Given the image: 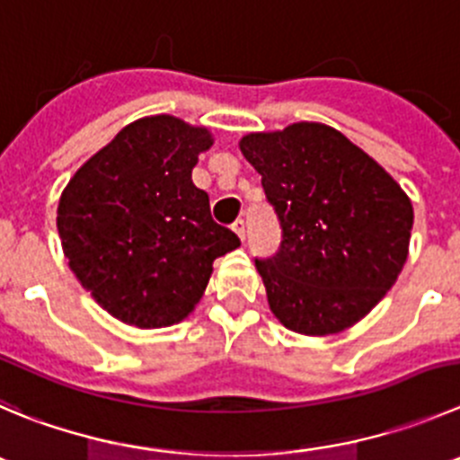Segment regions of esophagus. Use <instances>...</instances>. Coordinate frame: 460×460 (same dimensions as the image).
I'll list each match as a JSON object with an SVG mask.
<instances>
[{
  "label": "esophagus",
  "mask_w": 460,
  "mask_h": 460,
  "mask_svg": "<svg viewBox=\"0 0 460 460\" xmlns=\"http://www.w3.org/2000/svg\"><path fill=\"white\" fill-rule=\"evenodd\" d=\"M234 231L240 240H244V220L243 217H238V220L234 222Z\"/></svg>",
  "instance_id": "obj_1"
}]
</instances>
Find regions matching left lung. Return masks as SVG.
I'll list each match as a JSON object with an SVG mask.
<instances>
[{
    "instance_id": "obj_1",
    "label": "left lung",
    "mask_w": 460,
    "mask_h": 460,
    "mask_svg": "<svg viewBox=\"0 0 460 460\" xmlns=\"http://www.w3.org/2000/svg\"><path fill=\"white\" fill-rule=\"evenodd\" d=\"M240 152L261 174L283 234L272 259H256L270 311L302 336L354 327L404 268L413 229L409 195L327 124L247 133Z\"/></svg>"
}]
</instances>
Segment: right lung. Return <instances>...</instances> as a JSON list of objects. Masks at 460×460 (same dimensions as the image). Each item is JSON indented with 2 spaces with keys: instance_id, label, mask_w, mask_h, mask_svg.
Returning a JSON list of instances; mask_svg holds the SVG:
<instances>
[{
  "instance_id": "1",
  "label": "right lung",
  "mask_w": 460,
  "mask_h": 460,
  "mask_svg": "<svg viewBox=\"0 0 460 460\" xmlns=\"http://www.w3.org/2000/svg\"><path fill=\"white\" fill-rule=\"evenodd\" d=\"M206 127L174 115L127 124L90 156L58 199L63 254L115 320L138 329L177 324L195 311L213 261L238 235L210 217L192 167L210 149Z\"/></svg>"
}]
</instances>
